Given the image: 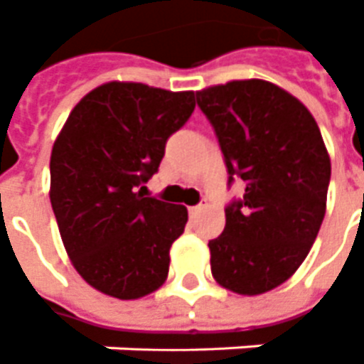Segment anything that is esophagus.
<instances>
[{
	"label": "esophagus",
	"instance_id": "34e87169",
	"mask_svg": "<svg viewBox=\"0 0 364 364\" xmlns=\"http://www.w3.org/2000/svg\"><path fill=\"white\" fill-rule=\"evenodd\" d=\"M202 210H203V205H192V208H188V211H190V215H192V218L198 215Z\"/></svg>",
	"mask_w": 364,
	"mask_h": 364
}]
</instances>
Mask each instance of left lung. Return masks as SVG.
<instances>
[{
	"label": "left lung",
	"instance_id": "8db88e82",
	"mask_svg": "<svg viewBox=\"0 0 364 364\" xmlns=\"http://www.w3.org/2000/svg\"><path fill=\"white\" fill-rule=\"evenodd\" d=\"M215 131L231 186L245 192L225 208L211 239V274L243 296L277 288L308 257L326 215L331 162L306 105L264 80H235L196 92Z\"/></svg>",
	"mask_w": 364,
	"mask_h": 364
}]
</instances>
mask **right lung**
Segmentation results:
<instances>
[{
  "instance_id": "obj_1",
  "label": "right lung",
  "mask_w": 364,
  "mask_h": 364,
  "mask_svg": "<svg viewBox=\"0 0 364 364\" xmlns=\"http://www.w3.org/2000/svg\"><path fill=\"white\" fill-rule=\"evenodd\" d=\"M194 92L107 82L80 100L50 154V203L74 269L95 290L136 300L168 277L184 205L145 198Z\"/></svg>"
}]
</instances>
